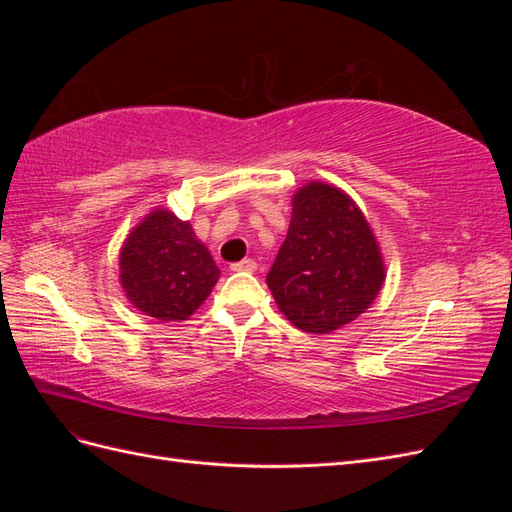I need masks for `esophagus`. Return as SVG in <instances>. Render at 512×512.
<instances>
[{
  "label": "esophagus",
  "instance_id": "obj_1",
  "mask_svg": "<svg viewBox=\"0 0 512 512\" xmlns=\"http://www.w3.org/2000/svg\"><path fill=\"white\" fill-rule=\"evenodd\" d=\"M256 260L254 258H245V260H241V262H235V265H230V269L232 271H256Z\"/></svg>",
  "mask_w": 512,
  "mask_h": 512
}]
</instances>
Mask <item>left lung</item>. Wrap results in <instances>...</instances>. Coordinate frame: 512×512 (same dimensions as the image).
I'll use <instances>...</instances> for the list:
<instances>
[{"instance_id": "8db88e82", "label": "left lung", "mask_w": 512, "mask_h": 512, "mask_svg": "<svg viewBox=\"0 0 512 512\" xmlns=\"http://www.w3.org/2000/svg\"><path fill=\"white\" fill-rule=\"evenodd\" d=\"M384 265L365 215L329 183H307L292 198L286 241L267 273L280 312L307 333H331L376 299Z\"/></svg>"}]
</instances>
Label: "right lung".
Returning a JSON list of instances; mask_svg holds the SVG:
<instances>
[{"label":"right lung","mask_w":512,"mask_h":512,"mask_svg":"<svg viewBox=\"0 0 512 512\" xmlns=\"http://www.w3.org/2000/svg\"><path fill=\"white\" fill-rule=\"evenodd\" d=\"M119 277L128 299L147 316L188 320L209 297L220 269L190 222L158 209L138 224L119 256Z\"/></svg>","instance_id":"1"}]
</instances>
